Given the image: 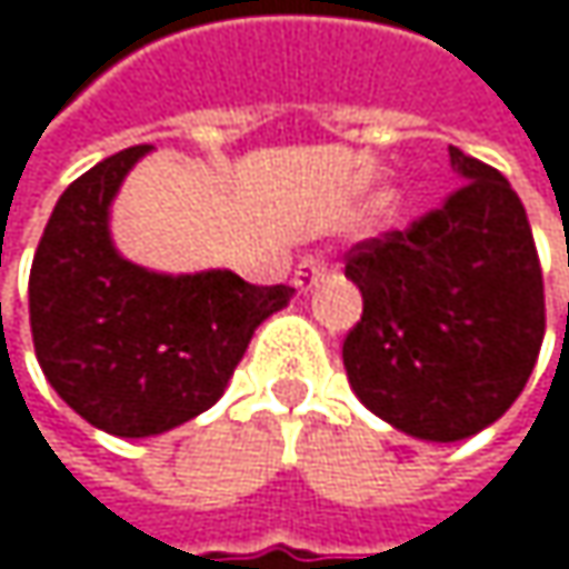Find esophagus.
<instances>
[{"instance_id":"1","label":"esophagus","mask_w":569,"mask_h":569,"mask_svg":"<svg viewBox=\"0 0 569 569\" xmlns=\"http://www.w3.org/2000/svg\"><path fill=\"white\" fill-rule=\"evenodd\" d=\"M332 270V263H329V257H322V253H316V257H302V263L296 267V277H292V283L299 292H312L316 286L326 280V273Z\"/></svg>"}]
</instances>
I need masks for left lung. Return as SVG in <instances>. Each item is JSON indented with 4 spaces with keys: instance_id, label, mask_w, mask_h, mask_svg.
<instances>
[{
    "instance_id": "obj_1",
    "label": "left lung",
    "mask_w": 569,
    "mask_h": 569,
    "mask_svg": "<svg viewBox=\"0 0 569 569\" xmlns=\"http://www.w3.org/2000/svg\"><path fill=\"white\" fill-rule=\"evenodd\" d=\"M448 154L461 187L438 210L346 253L362 292V319L342 342L349 386L421 441L495 425L543 342V277L520 197L501 171Z\"/></svg>"
}]
</instances>
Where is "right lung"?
I'll list each match as a JSON object with an SVG mask.
<instances>
[{"instance_id":"add662e5","label":"right lung","mask_w":569,"mask_h":569,"mask_svg":"<svg viewBox=\"0 0 569 569\" xmlns=\"http://www.w3.org/2000/svg\"><path fill=\"white\" fill-rule=\"evenodd\" d=\"M148 144L118 151L64 187L29 273L39 366L58 398L118 438H148L223 396L257 326L292 286H253L230 270L154 273L124 260L111 200Z\"/></svg>"}]
</instances>
